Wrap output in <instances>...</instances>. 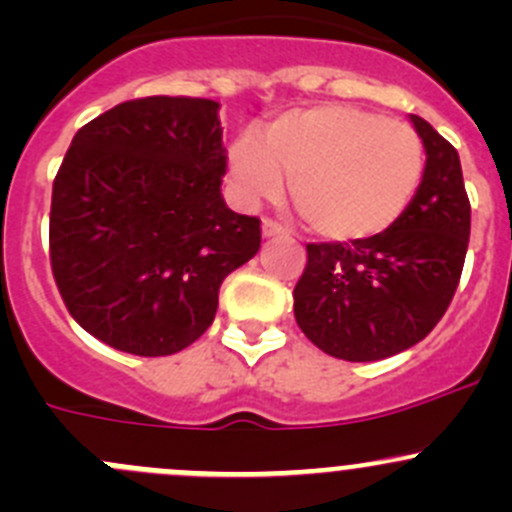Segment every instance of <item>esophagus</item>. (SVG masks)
<instances>
[{"mask_svg":"<svg viewBox=\"0 0 512 512\" xmlns=\"http://www.w3.org/2000/svg\"><path fill=\"white\" fill-rule=\"evenodd\" d=\"M282 235H287L285 227L277 225L275 220H270V218L262 220V237H282Z\"/></svg>","mask_w":512,"mask_h":512,"instance_id":"1","label":"esophagus"}]
</instances>
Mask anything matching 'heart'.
<instances>
[{
    "instance_id": "obj_1",
    "label": "heart",
    "mask_w": 512,
    "mask_h": 512,
    "mask_svg": "<svg viewBox=\"0 0 512 512\" xmlns=\"http://www.w3.org/2000/svg\"><path fill=\"white\" fill-rule=\"evenodd\" d=\"M242 205L280 198L289 178L292 205L314 235L361 242L404 215L426 168L411 126L344 103L289 111L260 138L240 136L227 153Z\"/></svg>"
}]
</instances>
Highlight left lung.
<instances>
[{
    "label": "left lung",
    "instance_id": "1",
    "mask_svg": "<svg viewBox=\"0 0 512 512\" xmlns=\"http://www.w3.org/2000/svg\"><path fill=\"white\" fill-rule=\"evenodd\" d=\"M426 148L414 200L381 235L312 242L294 287L304 337L344 361H379L414 347L446 314L471 237V203L458 151L421 116Z\"/></svg>",
    "mask_w": 512,
    "mask_h": 512
}]
</instances>
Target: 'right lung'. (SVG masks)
<instances>
[{
	"mask_svg": "<svg viewBox=\"0 0 512 512\" xmlns=\"http://www.w3.org/2000/svg\"><path fill=\"white\" fill-rule=\"evenodd\" d=\"M218 101L118 103L71 141L54 178L49 257L71 317L118 352L168 356L213 324L220 285L260 250L232 213Z\"/></svg>",
	"mask_w": 512,
	"mask_h": 512,
	"instance_id": "add662e5",
	"label": "right lung"
}]
</instances>
